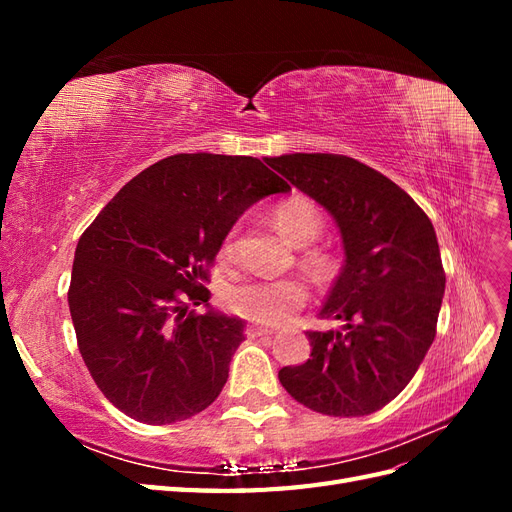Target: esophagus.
Returning <instances> with one entry per match:
<instances>
[{
    "label": "esophagus",
    "mask_w": 512,
    "mask_h": 512,
    "mask_svg": "<svg viewBox=\"0 0 512 512\" xmlns=\"http://www.w3.org/2000/svg\"><path fill=\"white\" fill-rule=\"evenodd\" d=\"M273 333H275L273 327H262V324H247L245 327L247 337H262V335H273Z\"/></svg>",
    "instance_id": "34e87169"
}]
</instances>
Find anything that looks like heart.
<instances>
[{
	"label": "heart",
	"mask_w": 512,
	"mask_h": 512,
	"mask_svg": "<svg viewBox=\"0 0 512 512\" xmlns=\"http://www.w3.org/2000/svg\"><path fill=\"white\" fill-rule=\"evenodd\" d=\"M273 224L282 235L294 245L312 243L322 230V218L318 209L305 198H288L273 209ZM237 226L230 228L224 239V254L235 250ZM316 265H324L327 258L314 256ZM309 297V288L297 277H284V280H265V277H252L232 284L224 292V303L243 318L256 322L280 324L288 320L299 307L305 305Z\"/></svg>",
	"instance_id": "b5f03b06"
}]
</instances>
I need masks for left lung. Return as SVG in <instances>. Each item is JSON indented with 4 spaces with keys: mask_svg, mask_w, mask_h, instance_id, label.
Returning a JSON list of instances; mask_svg holds the SVG:
<instances>
[{
    "mask_svg": "<svg viewBox=\"0 0 512 512\" xmlns=\"http://www.w3.org/2000/svg\"><path fill=\"white\" fill-rule=\"evenodd\" d=\"M342 232L346 262L322 318L342 331H307L312 354L280 369L284 389L329 416H365L406 389L436 337L444 297L436 230L414 200L367 164L337 153L267 158Z\"/></svg>",
    "mask_w": 512,
    "mask_h": 512,
    "instance_id": "8db88e82",
    "label": "left lung"
}]
</instances>
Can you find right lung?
I'll list each match as a JSON object with an SVG mask.
<instances>
[{
    "instance_id": "add662e5",
    "label": "right lung",
    "mask_w": 512,
    "mask_h": 512,
    "mask_svg": "<svg viewBox=\"0 0 512 512\" xmlns=\"http://www.w3.org/2000/svg\"><path fill=\"white\" fill-rule=\"evenodd\" d=\"M290 185L258 158L177 153L145 168L83 232L68 290L91 378L138 423L211 406L243 342L241 318L207 305L211 262L239 215Z\"/></svg>"
}]
</instances>
